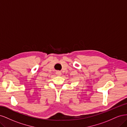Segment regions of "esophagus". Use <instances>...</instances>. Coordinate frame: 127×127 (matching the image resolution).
<instances>
[{"label": "esophagus", "instance_id": "34e87169", "mask_svg": "<svg viewBox=\"0 0 127 127\" xmlns=\"http://www.w3.org/2000/svg\"><path fill=\"white\" fill-rule=\"evenodd\" d=\"M56 74L57 76H61V72L60 71H58L56 72Z\"/></svg>", "mask_w": 127, "mask_h": 127}]
</instances>
